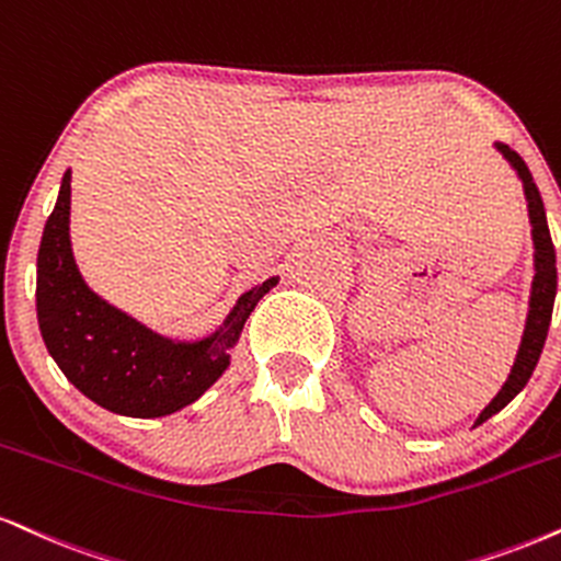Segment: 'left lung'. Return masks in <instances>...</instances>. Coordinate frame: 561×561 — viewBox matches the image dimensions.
<instances>
[{"label": "left lung", "instance_id": "8db88e82", "mask_svg": "<svg viewBox=\"0 0 561 561\" xmlns=\"http://www.w3.org/2000/svg\"><path fill=\"white\" fill-rule=\"evenodd\" d=\"M496 151L510 161L512 170L517 172V178L523 180L525 201H528V216H530V234H533V248H536V276H533L530 287V308H528V321H525L523 342H519L515 366L510 370V379L504 381V387L499 389V394L483 408V413L476 417V426H481L483 421H489L491 415H496L499 410L507 408L515 397L523 391L525 383L533 376V370L538 366V357H541L546 334H549L551 323V310H554L557 298V253L554 242H551L549 225H546V211L541 193H538L533 174L525 164L523 157L517 151H512L507 144H494Z\"/></svg>", "mask_w": 561, "mask_h": 561}]
</instances>
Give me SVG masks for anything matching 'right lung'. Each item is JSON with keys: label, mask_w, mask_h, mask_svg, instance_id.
I'll list each match as a JSON object with an SVG mask.
<instances>
[{"label": "right lung", "mask_w": 561, "mask_h": 561, "mask_svg": "<svg viewBox=\"0 0 561 561\" xmlns=\"http://www.w3.org/2000/svg\"><path fill=\"white\" fill-rule=\"evenodd\" d=\"M279 276L240 295L214 334L198 342L161 336L85 285L70 245V170L46 219L36 272L44 345L72 387L127 417H161L198 400L229 366V347Z\"/></svg>", "instance_id": "right-lung-1"}]
</instances>
